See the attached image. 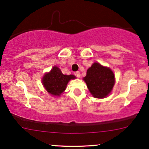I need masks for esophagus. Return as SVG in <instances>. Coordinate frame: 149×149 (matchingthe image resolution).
Wrapping results in <instances>:
<instances>
[{
	"label": "esophagus",
	"instance_id": "obj_1",
	"mask_svg": "<svg viewBox=\"0 0 149 149\" xmlns=\"http://www.w3.org/2000/svg\"><path fill=\"white\" fill-rule=\"evenodd\" d=\"M75 75H76L78 78H80V73L79 72V71H76V72L75 73Z\"/></svg>",
	"mask_w": 149,
	"mask_h": 149
}]
</instances>
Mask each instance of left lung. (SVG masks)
<instances>
[{"mask_svg": "<svg viewBox=\"0 0 149 149\" xmlns=\"http://www.w3.org/2000/svg\"><path fill=\"white\" fill-rule=\"evenodd\" d=\"M92 96L104 98L110 93L115 83V76L109 68L94 63L83 78Z\"/></svg>", "mask_w": 149, "mask_h": 149, "instance_id": "left-lung-1", "label": "left lung"}]
</instances>
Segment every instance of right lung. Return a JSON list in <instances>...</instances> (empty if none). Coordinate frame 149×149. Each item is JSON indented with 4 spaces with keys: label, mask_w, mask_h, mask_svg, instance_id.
<instances>
[{
    "label": "right lung",
    "mask_w": 149,
    "mask_h": 149,
    "mask_svg": "<svg viewBox=\"0 0 149 149\" xmlns=\"http://www.w3.org/2000/svg\"><path fill=\"white\" fill-rule=\"evenodd\" d=\"M73 75H64L57 66H54L50 72L46 73L42 78V84L49 94L59 96L66 88L68 82L74 79Z\"/></svg>",
    "instance_id": "1"
}]
</instances>
